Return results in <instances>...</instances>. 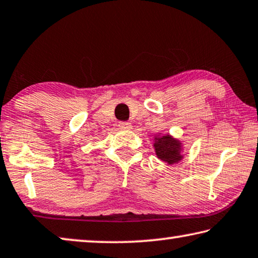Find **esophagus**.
<instances>
[{
	"label": "esophagus",
	"instance_id": "34e87169",
	"mask_svg": "<svg viewBox=\"0 0 258 258\" xmlns=\"http://www.w3.org/2000/svg\"><path fill=\"white\" fill-rule=\"evenodd\" d=\"M118 126H119V128H121V130H131V128H132V124L128 123V121H120Z\"/></svg>",
	"mask_w": 258,
	"mask_h": 258
}]
</instances>
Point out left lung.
<instances>
[{
  "mask_svg": "<svg viewBox=\"0 0 258 258\" xmlns=\"http://www.w3.org/2000/svg\"><path fill=\"white\" fill-rule=\"evenodd\" d=\"M154 148L157 158L167 165L177 164L184 158L183 142L171 134L157 133L154 137Z\"/></svg>",
  "mask_w": 258,
  "mask_h": 258,
  "instance_id": "obj_1",
  "label": "left lung"
}]
</instances>
